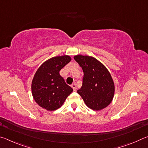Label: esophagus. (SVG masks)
<instances>
[{
    "label": "esophagus",
    "mask_w": 148,
    "mask_h": 148,
    "mask_svg": "<svg viewBox=\"0 0 148 148\" xmlns=\"http://www.w3.org/2000/svg\"><path fill=\"white\" fill-rule=\"evenodd\" d=\"M72 88H73L74 91H76L77 87H76V84L74 83L73 84H72Z\"/></svg>",
    "instance_id": "34e87169"
}]
</instances>
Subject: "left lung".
Wrapping results in <instances>:
<instances>
[{"label":"left lung","mask_w":148,"mask_h":148,"mask_svg":"<svg viewBox=\"0 0 148 148\" xmlns=\"http://www.w3.org/2000/svg\"><path fill=\"white\" fill-rule=\"evenodd\" d=\"M74 59L84 71L83 84L77 92L89 108L96 111L105 108L112 102L115 92L110 72L93 57L77 55Z\"/></svg>","instance_id":"obj_1"}]
</instances>
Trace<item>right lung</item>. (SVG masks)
Segmentation results:
<instances>
[{"instance_id":"1","label":"right lung","mask_w":148,"mask_h":148,"mask_svg":"<svg viewBox=\"0 0 148 148\" xmlns=\"http://www.w3.org/2000/svg\"><path fill=\"white\" fill-rule=\"evenodd\" d=\"M71 61L69 56L53 57L41 64L32 81V95L40 106L48 111H54L63 104L73 91L65 83L59 71Z\"/></svg>"}]
</instances>
